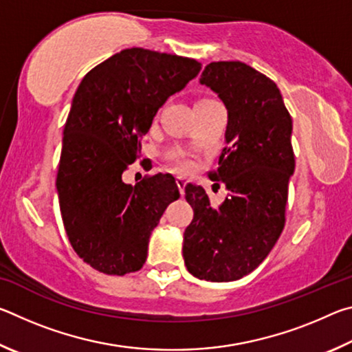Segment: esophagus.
I'll return each mask as SVG.
<instances>
[{"label":"esophagus","instance_id":"obj_1","mask_svg":"<svg viewBox=\"0 0 352 352\" xmlns=\"http://www.w3.org/2000/svg\"><path fill=\"white\" fill-rule=\"evenodd\" d=\"M177 186H178V189H180V194L183 195L184 194V186H186V180H184V178H182V177H178L177 178Z\"/></svg>","mask_w":352,"mask_h":352}]
</instances>
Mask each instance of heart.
Listing matches in <instances>:
<instances>
[{"label":"heart","mask_w":352,"mask_h":352,"mask_svg":"<svg viewBox=\"0 0 352 352\" xmlns=\"http://www.w3.org/2000/svg\"><path fill=\"white\" fill-rule=\"evenodd\" d=\"M210 102H214L212 99H200L197 104L195 105H201V104H210ZM174 158H175V163H177V168L178 169H182V170H188L189 168H190V163H188V162H184V160H182L180 157H178V153H175L174 155Z\"/></svg>","instance_id":"obj_1"}]
</instances>
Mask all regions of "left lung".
Returning <instances> with one entry per match:
<instances>
[{"mask_svg":"<svg viewBox=\"0 0 352 352\" xmlns=\"http://www.w3.org/2000/svg\"><path fill=\"white\" fill-rule=\"evenodd\" d=\"M200 82L228 110L226 146L219 168L208 172L228 195L212 208L204 188L186 184L194 219L184 230L183 258L195 278L236 281L267 258L283 233L295 170L292 116L276 83L242 62L206 65Z\"/></svg>","mask_w":352,"mask_h":352,"instance_id":"obj_1","label":"left lung"}]
</instances>
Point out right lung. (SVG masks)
<instances>
[{
  "instance_id": "obj_1",
  "label": "right lung",
  "mask_w": 352,
  "mask_h": 352,
  "mask_svg": "<svg viewBox=\"0 0 352 352\" xmlns=\"http://www.w3.org/2000/svg\"><path fill=\"white\" fill-rule=\"evenodd\" d=\"M200 68L194 58L129 47L94 67L77 88L63 129L58 205L71 247L100 273L140 270L152 230L180 197L170 174L135 186L122 174L140 158L157 111Z\"/></svg>"
}]
</instances>
